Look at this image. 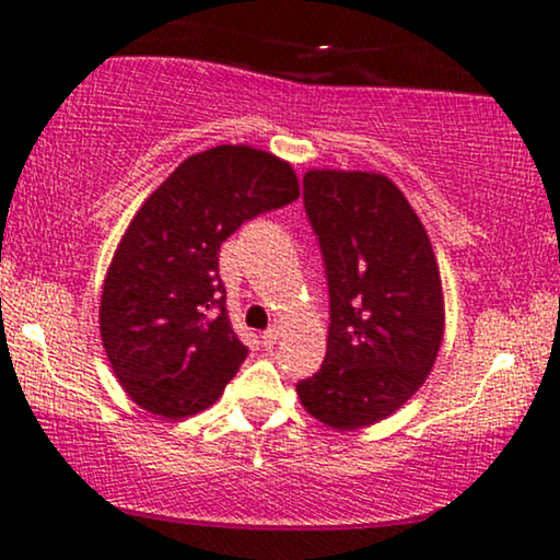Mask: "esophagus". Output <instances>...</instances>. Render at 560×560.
<instances>
[{
    "label": "esophagus",
    "instance_id": "obj_1",
    "mask_svg": "<svg viewBox=\"0 0 560 560\" xmlns=\"http://www.w3.org/2000/svg\"><path fill=\"white\" fill-rule=\"evenodd\" d=\"M279 337H281V329H279V326H271V329H266V331H262V345H266V347H273L276 342H279Z\"/></svg>",
    "mask_w": 560,
    "mask_h": 560
}]
</instances>
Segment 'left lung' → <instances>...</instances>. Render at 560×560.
Listing matches in <instances>:
<instances>
[{"label":"left lung","mask_w":560,"mask_h":560,"mask_svg":"<svg viewBox=\"0 0 560 560\" xmlns=\"http://www.w3.org/2000/svg\"><path fill=\"white\" fill-rule=\"evenodd\" d=\"M305 213L329 281V342L302 378V408L337 432L400 410L427 382L445 334V298L427 229L384 173L313 168Z\"/></svg>","instance_id":"8db88e82"}]
</instances>
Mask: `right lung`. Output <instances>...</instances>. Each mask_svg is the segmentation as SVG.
<instances>
[{"label":"right lung","mask_w":560,"mask_h":560,"mask_svg":"<svg viewBox=\"0 0 560 560\" xmlns=\"http://www.w3.org/2000/svg\"><path fill=\"white\" fill-rule=\"evenodd\" d=\"M300 197L287 160L247 144L186 158L144 199L115 249L100 302L113 374L139 408L186 419L223 395L247 358L231 329L221 244Z\"/></svg>","instance_id":"add662e5"}]
</instances>
